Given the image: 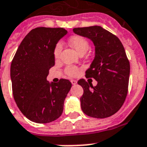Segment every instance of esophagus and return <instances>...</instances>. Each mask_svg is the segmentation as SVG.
<instances>
[{
  "label": "esophagus",
  "mask_w": 147,
  "mask_h": 147,
  "mask_svg": "<svg viewBox=\"0 0 147 147\" xmlns=\"http://www.w3.org/2000/svg\"><path fill=\"white\" fill-rule=\"evenodd\" d=\"M71 84L72 85H76L77 83V81L76 80H71Z\"/></svg>",
  "instance_id": "34e87169"
}]
</instances>
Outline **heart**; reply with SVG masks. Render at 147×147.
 <instances>
[{
	"label": "heart",
	"mask_w": 147,
	"mask_h": 147,
	"mask_svg": "<svg viewBox=\"0 0 147 147\" xmlns=\"http://www.w3.org/2000/svg\"><path fill=\"white\" fill-rule=\"evenodd\" d=\"M69 43L79 54H86V52L87 51L88 49L90 47V44H89V42L87 41V40L85 39L84 37H82V36H74L72 37H71L70 40H69ZM62 43L59 42V43H57L56 44L54 51V57L56 58H57L60 56L61 52L62 51ZM65 72L69 76L74 77L78 75L79 71L76 67L69 66V67L66 68Z\"/></svg>",
	"instance_id": "1"
}]
</instances>
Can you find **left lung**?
I'll return each instance as SVG.
<instances>
[{
  "label": "left lung",
  "mask_w": 147,
  "mask_h": 147,
  "mask_svg": "<svg viewBox=\"0 0 147 147\" xmlns=\"http://www.w3.org/2000/svg\"><path fill=\"white\" fill-rule=\"evenodd\" d=\"M76 34L88 38L95 47V56L86 71L96 86L80 79L83 89L80 98L82 111L90 117L105 118L115 115L125 100L130 65L122 43L116 36L99 26L75 28Z\"/></svg>",
  "instance_id": "1"
}]
</instances>
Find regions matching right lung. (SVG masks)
I'll list each match as a JSON object with an SVG mask.
<instances>
[{
    "mask_svg": "<svg viewBox=\"0 0 147 147\" xmlns=\"http://www.w3.org/2000/svg\"><path fill=\"white\" fill-rule=\"evenodd\" d=\"M67 33L63 28L32 29L20 43L11 65L15 101L22 113L36 123H49L59 118L71 87L68 79L57 83L47 80L49 69L54 65V47Z\"/></svg>",
    "mask_w": 147,
    "mask_h": 147,
    "instance_id": "add662e5",
    "label": "right lung"
}]
</instances>
